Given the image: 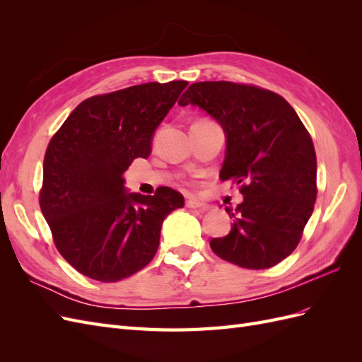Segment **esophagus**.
Returning <instances> with one entry per match:
<instances>
[{"label": "esophagus", "instance_id": "obj_1", "mask_svg": "<svg viewBox=\"0 0 362 362\" xmlns=\"http://www.w3.org/2000/svg\"><path fill=\"white\" fill-rule=\"evenodd\" d=\"M185 206H187V208H198V210H201V211H208V210H210V205L204 204L201 201H196V199L185 201Z\"/></svg>", "mask_w": 362, "mask_h": 362}]
</instances>
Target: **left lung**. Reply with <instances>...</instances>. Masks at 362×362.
<instances>
[{"instance_id":"8db88e82","label":"left lung","mask_w":362,"mask_h":362,"mask_svg":"<svg viewBox=\"0 0 362 362\" xmlns=\"http://www.w3.org/2000/svg\"><path fill=\"white\" fill-rule=\"evenodd\" d=\"M180 105H198L222 125V181L240 184L243 202L226 206L231 233L211 240L217 257L245 269L273 267L298 247L317 198L313 139L275 92L233 81L193 83Z\"/></svg>"}]
</instances>
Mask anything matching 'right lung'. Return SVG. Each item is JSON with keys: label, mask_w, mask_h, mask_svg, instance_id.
Masks as SVG:
<instances>
[{"label": "right lung", "mask_w": 362, "mask_h": 362, "mask_svg": "<svg viewBox=\"0 0 362 362\" xmlns=\"http://www.w3.org/2000/svg\"><path fill=\"white\" fill-rule=\"evenodd\" d=\"M187 81L145 83L87 98L49 140L39 204L60 255L81 275L116 282L154 258L163 221L184 198L127 193L122 173L148 158L152 134Z\"/></svg>", "instance_id": "add662e5"}]
</instances>
